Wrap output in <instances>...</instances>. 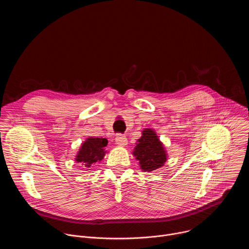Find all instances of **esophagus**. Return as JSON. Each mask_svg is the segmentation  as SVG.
Instances as JSON below:
<instances>
[{
	"mask_svg": "<svg viewBox=\"0 0 249 249\" xmlns=\"http://www.w3.org/2000/svg\"><path fill=\"white\" fill-rule=\"evenodd\" d=\"M115 142H116L117 145H119V146H121V147H125V146L128 144L127 138H126L124 135H121V134L116 135V137H115Z\"/></svg>",
	"mask_w": 249,
	"mask_h": 249,
	"instance_id": "obj_1",
	"label": "esophagus"
}]
</instances>
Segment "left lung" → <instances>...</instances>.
Segmentation results:
<instances>
[{
	"mask_svg": "<svg viewBox=\"0 0 249 249\" xmlns=\"http://www.w3.org/2000/svg\"><path fill=\"white\" fill-rule=\"evenodd\" d=\"M132 155L139 161L141 169L145 172L160 168L168 158L164 145L152 128H145L142 131V137L137 140Z\"/></svg>",
	"mask_w": 249,
	"mask_h": 249,
	"instance_id": "left-lung-1",
	"label": "left lung"
}]
</instances>
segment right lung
<instances>
[{
    "label": "right lung",
    "mask_w": 249,
    "mask_h": 249,
    "mask_svg": "<svg viewBox=\"0 0 249 249\" xmlns=\"http://www.w3.org/2000/svg\"><path fill=\"white\" fill-rule=\"evenodd\" d=\"M108 141L105 138L89 137L83 144L75 158L77 162H80L86 168L91 167L94 163L100 162L107 151L105 147L107 146Z\"/></svg>",
    "instance_id": "obj_1"
}]
</instances>
